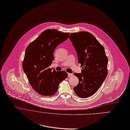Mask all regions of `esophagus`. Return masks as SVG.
Masks as SVG:
<instances>
[{
  "label": "esophagus",
  "instance_id": "obj_1",
  "mask_svg": "<svg viewBox=\"0 0 130 130\" xmlns=\"http://www.w3.org/2000/svg\"><path fill=\"white\" fill-rule=\"evenodd\" d=\"M73 74L72 73H68V77H71L73 76Z\"/></svg>",
  "mask_w": 130,
  "mask_h": 130
}]
</instances>
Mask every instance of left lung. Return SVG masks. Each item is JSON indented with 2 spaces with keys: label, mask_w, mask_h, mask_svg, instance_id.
I'll use <instances>...</instances> for the list:
<instances>
[{
  "label": "left lung",
  "mask_w": 130,
  "mask_h": 130,
  "mask_svg": "<svg viewBox=\"0 0 130 130\" xmlns=\"http://www.w3.org/2000/svg\"><path fill=\"white\" fill-rule=\"evenodd\" d=\"M69 38L82 67L81 73H74L79 83L73 90L79 97L86 98L97 92L106 77L108 59L103 46L90 32L71 33Z\"/></svg>",
  "instance_id": "obj_1"
}]
</instances>
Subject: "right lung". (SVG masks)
Masks as SVG:
<instances>
[{
    "label": "right lung",
    "instance_id": "add662e5",
    "mask_svg": "<svg viewBox=\"0 0 130 130\" xmlns=\"http://www.w3.org/2000/svg\"><path fill=\"white\" fill-rule=\"evenodd\" d=\"M69 35L48 29L26 48L23 68L32 88L42 95H54L59 83L68 76L66 71H52L49 66L54 60V50L68 38Z\"/></svg>",
    "mask_w": 130,
    "mask_h": 130
}]
</instances>
